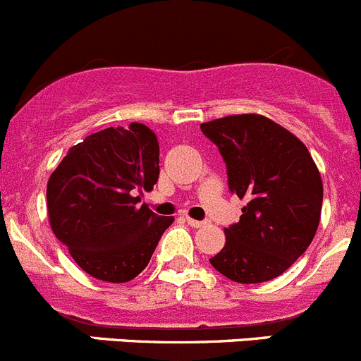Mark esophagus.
Instances as JSON below:
<instances>
[{
    "label": "esophagus",
    "mask_w": 361,
    "mask_h": 361,
    "mask_svg": "<svg viewBox=\"0 0 361 361\" xmlns=\"http://www.w3.org/2000/svg\"><path fill=\"white\" fill-rule=\"evenodd\" d=\"M188 225H191L193 228H200V226H204L205 223L204 221H198V219H193V218H186Z\"/></svg>",
    "instance_id": "34e87169"
}]
</instances>
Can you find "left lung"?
I'll return each mask as SVG.
<instances>
[{
    "label": "left lung",
    "instance_id": "1",
    "mask_svg": "<svg viewBox=\"0 0 361 361\" xmlns=\"http://www.w3.org/2000/svg\"><path fill=\"white\" fill-rule=\"evenodd\" d=\"M200 129L225 161L230 191L248 200L209 262L238 283L280 276L310 246L321 219L322 180L310 152L286 127L255 113Z\"/></svg>",
    "mask_w": 361,
    "mask_h": 361
}]
</instances>
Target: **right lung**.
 <instances>
[{
	"instance_id": "right-lung-1",
	"label": "right lung",
	"mask_w": 361,
	"mask_h": 361,
	"mask_svg": "<svg viewBox=\"0 0 361 361\" xmlns=\"http://www.w3.org/2000/svg\"><path fill=\"white\" fill-rule=\"evenodd\" d=\"M159 177V143L143 123L108 127L71 147L47 183L51 228L90 276L123 283L149 264L171 216L140 205Z\"/></svg>"
}]
</instances>
